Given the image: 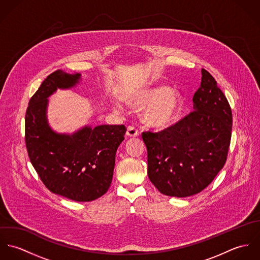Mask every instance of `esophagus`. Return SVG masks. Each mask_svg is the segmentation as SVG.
<instances>
[{
	"label": "esophagus",
	"instance_id": "obj_1",
	"mask_svg": "<svg viewBox=\"0 0 260 260\" xmlns=\"http://www.w3.org/2000/svg\"><path fill=\"white\" fill-rule=\"evenodd\" d=\"M126 135L129 137H137L139 135V131L134 126H128Z\"/></svg>",
	"mask_w": 260,
	"mask_h": 260
}]
</instances>
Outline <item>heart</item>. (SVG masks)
Returning a JSON list of instances; mask_svg holds the SVG:
<instances>
[{
    "label": "heart",
    "instance_id": "1",
    "mask_svg": "<svg viewBox=\"0 0 260 260\" xmlns=\"http://www.w3.org/2000/svg\"><path fill=\"white\" fill-rule=\"evenodd\" d=\"M129 102L138 108H146L143 113L145 123L158 130H164L174 125L182 107L180 96L165 87L135 94L130 97Z\"/></svg>",
    "mask_w": 260,
    "mask_h": 260
}]
</instances>
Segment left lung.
<instances>
[{
	"instance_id": "left-lung-1",
	"label": "left lung",
	"mask_w": 260,
	"mask_h": 260,
	"mask_svg": "<svg viewBox=\"0 0 260 260\" xmlns=\"http://www.w3.org/2000/svg\"><path fill=\"white\" fill-rule=\"evenodd\" d=\"M193 96V111L160 132H143L148 177L162 194L187 197L201 192L226 162L232 113L217 82L205 69Z\"/></svg>"
}]
</instances>
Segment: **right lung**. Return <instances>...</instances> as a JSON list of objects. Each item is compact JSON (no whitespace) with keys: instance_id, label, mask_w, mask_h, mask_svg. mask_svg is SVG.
<instances>
[{"instance_id":"obj_1","label":"right lung","mask_w":260,"mask_h":260,"mask_svg":"<svg viewBox=\"0 0 260 260\" xmlns=\"http://www.w3.org/2000/svg\"><path fill=\"white\" fill-rule=\"evenodd\" d=\"M81 75L57 70L49 75L29 101L25 142L32 165L51 192L78 202L104 195L111 185L115 155L124 140V125L85 127L73 135L57 134L48 125V97L57 88L75 86Z\"/></svg>"}]
</instances>
